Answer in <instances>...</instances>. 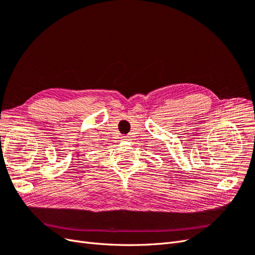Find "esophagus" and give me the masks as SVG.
I'll use <instances>...</instances> for the list:
<instances>
[{
	"label": "esophagus",
	"mask_w": 255,
	"mask_h": 255,
	"mask_svg": "<svg viewBox=\"0 0 255 255\" xmlns=\"http://www.w3.org/2000/svg\"><path fill=\"white\" fill-rule=\"evenodd\" d=\"M122 138H123V140H128V137L127 136H123Z\"/></svg>",
	"instance_id": "34e87169"
}]
</instances>
